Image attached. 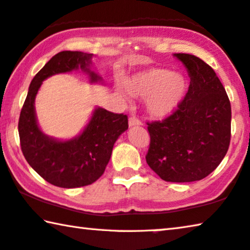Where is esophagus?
I'll return each mask as SVG.
<instances>
[{
    "label": "esophagus",
    "mask_w": 250,
    "mask_h": 250,
    "mask_svg": "<svg viewBox=\"0 0 250 250\" xmlns=\"http://www.w3.org/2000/svg\"><path fill=\"white\" fill-rule=\"evenodd\" d=\"M137 125H141V121L139 119L131 117L129 119V126H137Z\"/></svg>",
    "instance_id": "1"
}]
</instances>
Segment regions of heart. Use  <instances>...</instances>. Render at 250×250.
<instances>
[{
  "label": "heart",
  "instance_id": "heart-1",
  "mask_svg": "<svg viewBox=\"0 0 250 250\" xmlns=\"http://www.w3.org/2000/svg\"><path fill=\"white\" fill-rule=\"evenodd\" d=\"M117 92L122 97L126 91L133 97L146 98L150 116L165 119L175 112L188 91V81L180 73L164 68H150L126 78L125 85L118 83Z\"/></svg>",
  "mask_w": 250,
  "mask_h": 250
}]
</instances>
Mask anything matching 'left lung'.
Segmentation results:
<instances>
[{"label": "left lung", "instance_id": "8db88e82", "mask_svg": "<svg viewBox=\"0 0 250 250\" xmlns=\"http://www.w3.org/2000/svg\"><path fill=\"white\" fill-rule=\"evenodd\" d=\"M187 69L188 92L164 121L148 124L146 164L162 180L191 182L215 170L230 142L231 106L215 71L192 54L175 53Z\"/></svg>", "mask_w": 250, "mask_h": 250}]
</instances>
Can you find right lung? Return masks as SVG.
<instances>
[{
    "instance_id": "obj_1",
    "label": "right lung",
    "mask_w": 250,
    "mask_h": 250,
    "mask_svg": "<svg viewBox=\"0 0 250 250\" xmlns=\"http://www.w3.org/2000/svg\"><path fill=\"white\" fill-rule=\"evenodd\" d=\"M93 54L62 51L35 74L21 110L19 134L26 161L43 179L61 188H79L104 175L118 138L128 129V117L96 106L82 131L71 139H57L42 131L35 113V97L42 82L55 74L82 71L90 83L104 80L92 70Z\"/></svg>"
}]
</instances>
